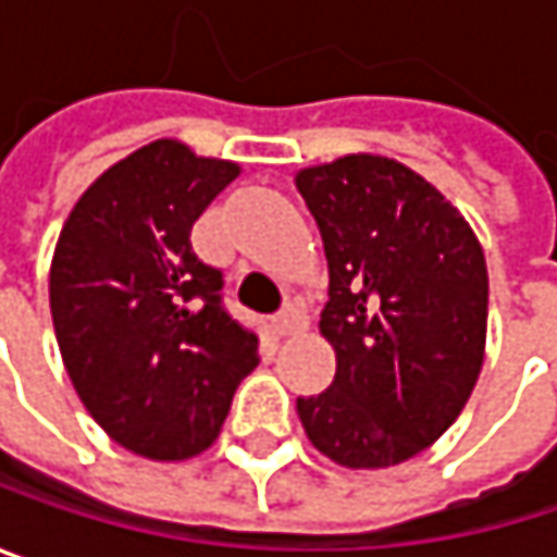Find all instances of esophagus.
I'll use <instances>...</instances> for the list:
<instances>
[{
	"mask_svg": "<svg viewBox=\"0 0 557 557\" xmlns=\"http://www.w3.org/2000/svg\"><path fill=\"white\" fill-rule=\"evenodd\" d=\"M309 325V315H306V306L302 302H286L283 312L274 319V329L277 335H296Z\"/></svg>",
	"mask_w": 557,
	"mask_h": 557,
	"instance_id": "obj_1",
	"label": "esophagus"
}]
</instances>
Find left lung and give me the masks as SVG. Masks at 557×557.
<instances>
[{
  "instance_id": "8db88e82",
  "label": "left lung",
  "mask_w": 557,
  "mask_h": 557,
  "mask_svg": "<svg viewBox=\"0 0 557 557\" xmlns=\"http://www.w3.org/2000/svg\"><path fill=\"white\" fill-rule=\"evenodd\" d=\"M329 261L319 319L335 381L299 396L309 442L374 471L429 448L484 368L487 264L465 215L416 170L345 154L296 173Z\"/></svg>"
}]
</instances>
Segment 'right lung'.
I'll return each mask as SVG.
<instances>
[{"label":"right lung","instance_id":"obj_1","mask_svg":"<svg viewBox=\"0 0 557 557\" xmlns=\"http://www.w3.org/2000/svg\"><path fill=\"white\" fill-rule=\"evenodd\" d=\"M242 173L161 138L106 170L73 206L51 261V315L63 368L86 412L151 461L206 451L258 335L222 306V271L189 232Z\"/></svg>","mask_w":557,"mask_h":557}]
</instances>
